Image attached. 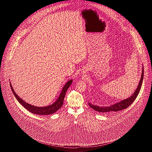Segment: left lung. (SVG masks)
<instances>
[{
    "mask_svg": "<svg viewBox=\"0 0 152 152\" xmlns=\"http://www.w3.org/2000/svg\"><path fill=\"white\" fill-rule=\"evenodd\" d=\"M143 78H144V68L142 67V75H141V79L139 82L137 88L136 89V90L135 91L133 94L132 95V96H130V97H129V98H128L126 99H124L120 102H118L117 103H116L115 104L112 105L109 107H99V106L94 105V104L92 105L90 102H89L88 104L90 106V107H91L94 110H95L96 111H97L99 112H102V113L117 112V111H120V110H123L124 109L127 108L137 98L138 94L140 93V89L141 88Z\"/></svg>",
    "mask_w": 152,
    "mask_h": 152,
    "instance_id": "8db88e82",
    "label": "left lung"
}]
</instances>
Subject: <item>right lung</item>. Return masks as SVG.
I'll return each mask as SVG.
<instances>
[{
    "label": "right lung",
    "instance_id": "obj_1",
    "mask_svg": "<svg viewBox=\"0 0 152 152\" xmlns=\"http://www.w3.org/2000/svg\"><path fill=\"white\" fill-rule=\"evenodd\" d=\"M72 82V80H70L65 84V86H64L63 89H62L61 94H60L59 97H58V100L55 101L53 104H52L51 105L43 107H35V106H33L31 104H28L27 102L23 101V100H22V99H20L18 96V94L15 92L14 90L11 86V83H10V87H11V90L14 94L15 97L18 100V101H19V102L22 105H23V107H24L27 110H28L29 112L34 113V114L40 115H51V114L56 112L58 110L62 107V105L63 104L66 92L67 89H68V88L71 85Z\"/></svg>",
    "mask_w": 152,
    "mask_h": 152
}]
</instances>
